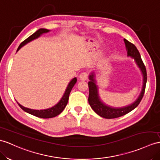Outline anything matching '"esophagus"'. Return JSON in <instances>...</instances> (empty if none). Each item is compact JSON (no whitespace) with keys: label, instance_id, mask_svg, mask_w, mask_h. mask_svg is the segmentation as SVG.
<instances>
[{"label":"esophagus","instance_id":"obj_1","mask_svg":"<svg viewBox=\"0 0 160 160\" xmlns=\"http://www.w3.org/2000/svg\"><path fill=\"white\" fill-rule=\"evenodd\" d=\"M88 78V73L85 72L81 73V75H79V79L80 80L85 81V80H86Z\"/></svg>","mask_w":160,"mask_h":160}]
</instances>
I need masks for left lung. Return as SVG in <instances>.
Masks as SVG:
<instances>
[{
    "label": "left lung",
    "instance_id": "8db88e82",
    "mask_svg": "<svg viewBox=\"0 0 160 160\" xmlns=\"http://www.w3.org/2000/svg\"><path fill=\"white\" fill-rule=\"evenodd\" d=\"M123 41L126 45L128 56L133 58L136 62V64L138 65V68L142 72L143 76V84L142 90L139 96L138 97V98L133 103L122 107H111L109 105H107L104 103L101 100L98 93V85H96V81L95 79L96 75L94 72H92L89 75V81L88 82V86L89 93L88 102L94 111L96 113L105 119H113L119 118V117L123 116L128 113V112H130L132 110H134L139 104V103L141 102L144 96V93H145V87L147 80L145 66L142 61L141 55H140L138 50L136 48V46L134 44L131 43L130 42L125 39V38H124Z\"/></svg>",
    "mask_w": 160,
    "mask_h": 160
}]
</instances>
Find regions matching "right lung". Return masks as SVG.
<instances>
[{"instance_id":"add662e5","label":"right lung","mask_w":160,"mask_h":160,"mask_svg":"<svg viewBox=\"0 0 160 160\" xmlns=\"http://www.w3.org/2000/svg\"><path fill=\"white\" fill-rule=\"evenodd\" d=\"M49 31H50L49 30L45 29V28L38 29L37 31H36V32L31 35V36H30L28 38H27L25 41H23L22 43L19 45V46L18 47V48L17 49V52L22 48L23 46L28 43V42L32 41L34 39H36V38L41 36L42 34L49 32ZM77 79L76 77L73 78V79L71 81H70L69 83L68 84L67 88V89H66L64 95L62 96V97L61 98L59 102H58L56 105H54L53 107L49 108H47V109H42V110L31 109V108H28L23 107L22 105L19 104L18 102H17L22 110H24L25 112H28V113H29V114H31V115L37 117V118H43V119L54 118V117H56L59 114H60L61 112L64 109L66 106H67L68 101L70 93H71L74 85H75V83L77 82Z\"/></svg>"}]
</instances>
